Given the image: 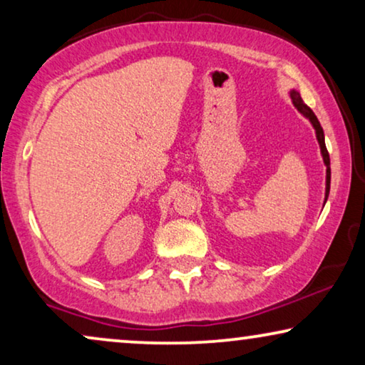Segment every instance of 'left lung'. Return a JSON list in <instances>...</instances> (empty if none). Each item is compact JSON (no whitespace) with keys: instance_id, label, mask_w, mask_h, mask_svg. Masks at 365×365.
<instances>
[{"instance_id":"1","label":"left lung","mask_w":365,"mask_h":365,"mask_svg":"<svg viewBox=\"0 0 365 365\" xmlns=\"http://www.w3.org/2000/svg\"><path fill=\"white\" fill-rule=\"evenodd\" d=\"M291 98H292V103L294 106L297 108V111L304 114L309 121L312 123L314 129H316V136H317V141H319V146H321V153H322V159H324V164H326V201H327V196H329V189H331V159H329V153H327V148H326V141H324V131L321 128V123H319V119L316 114L312 113V109L307 106L306 103L302 101L301 94H299L296 89H292L291 91Z\"/></svg>"}]
</instances>
